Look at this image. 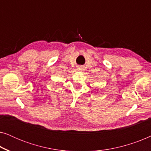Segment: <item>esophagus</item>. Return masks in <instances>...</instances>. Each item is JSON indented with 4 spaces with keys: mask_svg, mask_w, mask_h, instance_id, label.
Segmentation results:
<instances>
[{
    "mask_svg": "<svg viewBox=\"0 0 151 151\" xmlns=\"http://www.w3.org/2000/svg\"><path fill=\"white\" fill-rule=\"evenodd\" d=\"M78 71H83V70H84V68L81 67V66H80V67H78Z\"/></svg>",
    "mask_w": 151,
    "mask_h": 151,
    "instance_id": "1",
    "label": "esophagus"
}]
</instances>
